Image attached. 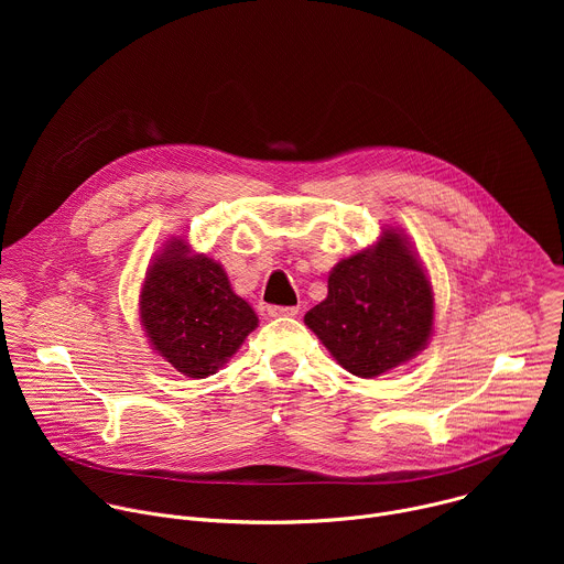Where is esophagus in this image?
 <instances>
[{"mask_svg": "<svg viewBox=\"0 0 564 564\" xmlns=\"http://www.w3.org/2000/svg\"><path fill=\"white\" fill-rule=\"evenodd\" d=\"M270 316H296L299 307L294 305H268Z\"/></svg>", "mask_w": 564, "mask_h": 564, "instance_id": "1", "label": "esophagus"}]
</instances>
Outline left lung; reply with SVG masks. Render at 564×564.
Segmentation results:
<instances>
[{
	"label": "left lung",
	"instance_id": "1",
	"mask_svg": "<svg viewBox=\"0 0 564 564\" xmlns=\"http://www.w3.org/2000/svg\"><path fill=\"white\" fill-rule=\"evenodd\" d=\"M433 312L431 281L406 236L383 229L372 248L333 268L328 296L303 321L348 372L370 379L424 350Z\"/></svg>",
	"mask_w": 564,
	"mask_h": 564
}]
</instances>
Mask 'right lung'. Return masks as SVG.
<instances>
[{
	"label": "right lung",
	"mask_w": 564,
	"mask_h": 564,
	"mask_svg": "<svg viewBox=\"0 0 564 564\" xmlns=\"http://www.w3.org/2000/svg\"><path fill=\"white\" fill-rule=\"evenodd\" d=\"M140 321L153 350L194 379L214 375L259 326L252 305L234 294L223 265L192 254L183 238H172L149 265Z\"/></svg>",
	"instance_id": "add662e5"
}]
</instances>
